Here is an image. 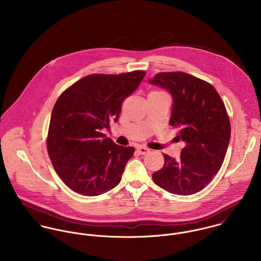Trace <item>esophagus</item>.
Segmentation results:
<instances>
[{
	"instance_id": "34e87169",
	"label": "esophagus",
	"mask_w": 261,
	"mask_h": 261,
	"mask_svg": "<svg viewBox=\"0 0 261 261\" xmlns=\"http://www.w3.org/2000/svg\"><path fill=\"white\" fill-rule=\"evenodd\" d=\"M138 151L141 153V154H147L149 151V148H146V147H143V146H140L137 148Z\"/></svg>"
}]
</instances>
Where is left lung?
<instances>
[{"instance_id":"1","label":"left lung","mask_w":261,"mask_h":261,"mask_svg":"<svg viewBox=\"0 0 261 261\" xmlns=\"http://www.w3.org/2000/svg\"><path fill=\"white\" fill-rule=\"evenodd\" d=\"M149 83L172 94L170 124L185 142L178 160L164 154L154 184L176 195H193L207 186L223 164L231 126L222 98L209 82L185 72H160Z\"/></svg>"}]
</instances>
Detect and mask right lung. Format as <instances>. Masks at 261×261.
Wrapping results in <instances>:
<instances>
[{
	"instance_id": "right-lung-1",
	"label": "right lung",
	"mask_w": 261,
	"mask_h": 261,
	"mask_svg": "<svg viewBox=\"0 0 261 261\" xmlns=\"http://www.w3.org/2000/svg\"><path fill=\"white\" fill-rule=\"evenodd\" d=\"M146 72L90 74L58 97L51 114L47 150L52 165L76 193L97 196L117 186L135 148L114 144L101 133L117 121L123 100Z\"/></svg>"
}]
</instances>
